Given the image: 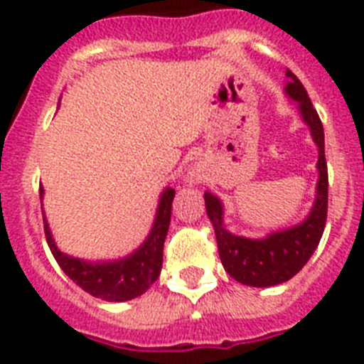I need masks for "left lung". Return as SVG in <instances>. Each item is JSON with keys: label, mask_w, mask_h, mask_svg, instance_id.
Returning a JSON list of instances; mask_svg holds the SVG:
<instances>
[{"label": "left lung", "mask_w": 364, "mask_h": 364, "mask_svg": "<svg viewBox=\"0 0 364 364\" xmlns=\"http://www.w3.org/2000/svg\"><path fill=\"white\" fill-rule=\"evenodd\" d=\"M287 95L299 104L303 121L311 128V135L318 146V184L316 200L311 214L296 227L277 230L262 240L234 236L223 227V204L210 191L204 193L206 214L214 225L219 258L225 272L238 283L247 287H275L287 283L309 262L316 251L327 219V164L323 149V126L316 109L312 107L305 87L294 72L287 70Z\"/></svg>", "instance_id": "8db88e82"}]
</instances>
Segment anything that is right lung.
<instances>
[{
  "label": "right lung",
  "mask_w": 364,
  "mask_h": 364,
  "mask_svg": "<svg viewBox=\"0 0 364 364\" xmlns=\"http://www.w3.org/2000/svg\"><path fill=\"white\" fill-rule=\"evenodd\" d=\"M38 193L42 199L44 189H38ZM173 199H175V189L165 188L149 238L143 242L139 249H135L134 253L121 260L85 262V260L61 253L53 242L48 221L44 218L46 242L57 264L77 287L106 301H128L145 294L156 283V279L160 277L161 264H164V242L169 230Z\"/></svg>",
  "instance_id": "add662e5"
}]
</instances>
